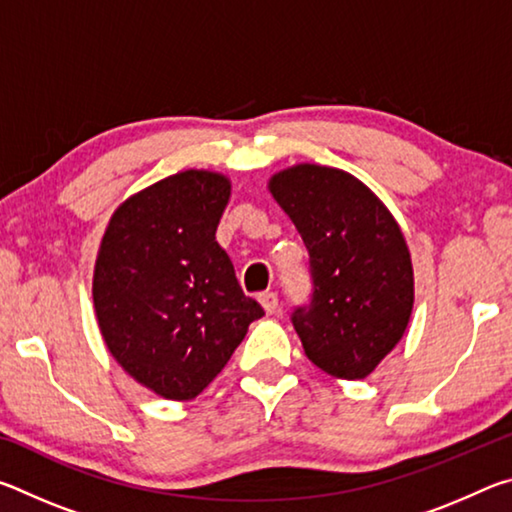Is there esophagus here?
<instances>
[{
    "instance_id": "1",
    "label": "esophagus",
    "mask_w": 512,
    "mask_h": 512,
    "mask_svg": "<svg viewBox=\"0 0 512 512\" xmlns=\"http://www.w3.org/2000/svg\"><path fill=\"white\" fill-rule=\"evenodd\" d=\"M259 302H262L266 314H275V311H277V293L275 291L262 293V296H259Z\"/></svg>"
}]
</instances>
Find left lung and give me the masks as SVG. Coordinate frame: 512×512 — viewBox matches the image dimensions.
Here are the masks:
<instances>
[{
    "instance_id": "obj_1",
    "label": "left lung",
    "mask_w": 512,
    "mask_h": 512,
    "mask_svg": "<svg viewBox=\"0 0 512 512\" xmlns=\"http://www.w3.org/2000/svg\"><path fill=\"white\" fill-rule=\"evenodd\" d=\"M309 250L311 302L291 323L311 363L339 379L368 377L404 336L413 266L400 225L352 173L296 164L268 180Z\"/></svg>"
}]
</instances>
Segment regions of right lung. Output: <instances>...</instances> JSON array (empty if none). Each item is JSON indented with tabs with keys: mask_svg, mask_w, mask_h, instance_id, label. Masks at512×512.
Listing matches in <instances>:
<instances>
[{
	"mask_svg": "<svg viewBox=\"0 0 512 512\" xmlns=\"http://www.w3.org/2000/svg\"><path fill=\"white\" fill-rule=\"evenodd\" d=\"M230 180L180 171L121 203L101 239L92 298L103 341L164 400H194L264 309L216 244Z\"/></svg>",
	"mask_w": 512,
	"mask_h": 512,
	"instance_id": "right-lung-1",
	"label": "right lung"
}]
</instances>
